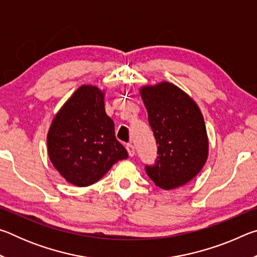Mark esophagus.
I'll return each instance as SVG.
<instances>
[{"mask_svg": "<svg viewBox=\"0 0 257 257\" xmlns=\"http://www.w3.org/2000/svg\"><path fill=\"white\" fill-rule=\"evenodd\" d=\"M125 149H127V151H128L129 156H134L135 155V147H134L133 144H127V146H125Z\"/></svg>", "mask_w": 257, "mask_h": 257, "instance_id": "obj_1", "label": "esophagus"}]
</instances>
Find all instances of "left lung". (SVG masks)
I'll return each mask as SVG.
<instances>
[{
	"instance_id": "obj_1",
	"label": "left lung",
	"mask_w": 257,
	"mask_h": 257,
	"mask_svg": "<svg viewBox=\"0 0 257 257\" xmlns=\"http://www.w3.org/2000/svg\"><path fill=\"white\" fill-rule=\"evenodd\" d=\"M141 96L159 154L153 165H145L147 175L165 190L184 186L198 175L207 160L202 112L189 95L171 82L142 87Z\"/></svg>"
}]
</instances>
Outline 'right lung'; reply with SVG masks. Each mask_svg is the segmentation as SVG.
Wrapping results in <instances>:
<instances>
[{"instance_id": "obj_1", "label": "right lung", "mask_w": 257, "mask_h": 257, "mask_svg": "<svg viewBox=\"0 0 257 257\" xmlns=\"http://www.w3.org/2000/svg\"><path fill=\"white\" fill-rule=\"evenodd\" d=\"M47 151L60 175L78 187L95 184L113 164L128 158L105 113L101 89L82 85L71 95L52 121Z\"/></svg>"}]
</instances>
